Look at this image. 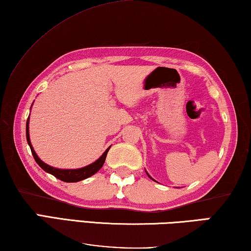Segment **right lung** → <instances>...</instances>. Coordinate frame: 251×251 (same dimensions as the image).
<instances>
[{"label":"right lung","mask_w":251,"mask_h":251,"mask_svg":"<svg viewBox=\"0 0 251 251\" xmlns=\"http://www.w3.org/2000/svg\"><path fill=\"white\" fill-rule=\"evenodd\" d=\"M26 140H27V144H29L30 149H31V152H32V155L34 157L35 162L38 163L40 168L42 170H45L46 172L52 174L53 176H55L59 180H61L63 182H78V181H81V180H85V178L89 177L91 176H94L95 173L98 172L99 170L101 169V166L104 165L105 160H106V156H107V153H108L109 149H107L105 151V153L101 155L100 157L98 158L96 162L91 163L90 165L88 166H85V168H81V169H77V170H60V169H54L52 166L46 164V163H43L40 158L38 157V155L35 154L34 150L32 145H31L30 143V136H29V118L26 119Z\"/></svg>","instance_id":"right-lung-1"}]
</instances>
